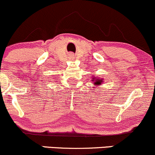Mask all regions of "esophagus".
I'll list each match as a JSON object with an SVG mask.
<instances>
[{
    "instance_id": "1",
    "label": "esophagus",
    "mask_w": 155,
    "mask_h": 155,
    "mask_svg": "<svg viewBox=\"0 0 155 155\" xmlns=\"http://www.w3.org/2000/svg\"><path fill=\"white\" fill-rule=\"evenodd\" d=\"M72 55H73V54H70V56H71V57H72Z\"/></svg>"
}]
</instances>
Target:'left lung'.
<instances>
[{
	"mask_svg": "<svg viewBox=\"0 0 155 155\" xmlns=\"http://www.w3.org/2000/svg\"><path fill=\"white\" fill-rule=\"evenodd\" d=\"M103 81H101V80H96L95 81V82H94V84H97V85H99V84H101V83H102Z\"/></svg>",
	"mask_w": 155,
	"mask_h": 155,
	"instance_id": "left-lung-1",
	"label": "left lung"
}]
</instances>
